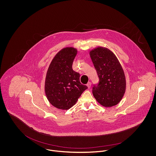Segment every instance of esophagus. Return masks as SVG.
I'll return each mask as SVG.
<instances>
[{"label": "esophagus", "instance_id": "34e87169", "mask_svg": "<svg viewBox=\"0 0 156 156\" xmlns=\"http://www.w3.org/2000/svg\"><path fill=\"white\" fill-rule=\"evenodd\" d=\"M87 86L88 87V88L89 89V88H90V86H91V83H90V82H88V83L87 84Z\"/></svg>", "mask_w": 156, "mask_h": 156}]
</instances>
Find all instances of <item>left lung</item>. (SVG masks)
Returning <instances> with one entry per match:
<instances>
[{"label":"left lung","instance_id":"obj_1","mask_svg":"<svg viewBox=\"0 0 156 156\" xmlns=\"http://www.w3.org/2000/svg\"><path fill=\"white\" fill-rule=\"evenodd\" d=\"M89 55L99 79L92 89L94 97L104 107L116 105L124 96L126 88L125 75L119 60L104 47L91 50Z\"/></svg>","mask_w":156,"mask_h":156}]
</instances>
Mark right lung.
I'll list each match as a JSON object with an SVG mask.
<instances>
[{
  "mask_svg": "<svg viewBox=\"0 0 156 156\" xmlns=\"http://www.w3.org/2000/svg\"><path fill=\"white\" fill-rule=\"evenodd\" d=\"M76 54L77 49L74 47L61 49L53 58L46 74L45 95L49 102L59 109L73 107L88 88L80 81V74L72 68Z\"/></svg>",
  "mask_w": 156,
  "mask_h": 156,
  "instance_id": "right-lung-1",
  "label": "right lung"
}]
</instances>
